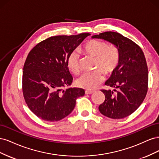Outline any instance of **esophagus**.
<instances>
[{
    "label": "esophagus",
    "mask_w": 159,
    "mask_h": 159,
    "mask_svg": "<svg viewBox=\"0 0 159 159\" xmlns=\"http://www.w3.org/2000/svg\"><path fill=\"white\" fill-rule=\"evenodd\" d=\"M94 93L93 91H90V90H86L85 91V94H92Z\"/></svg>",
    "instance_id": "1"
}]
</instances>
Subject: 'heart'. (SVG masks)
Listing matches in <instances>:
<instances>
[{"mask_svg":"<svg viewBox=\"0 0 159 159\" xmlns=\"http://www.w3.org/2000/svg\"><path fill=\"white\" fill-rule=\"evenodd\" d=\"M84 54L95 57L94 69L91 73H85L76 80L75 84L88 90L95 89L103 80V74H111L117 69L121 60V54L115 44H107L102 40L91 39L81 49ZM67 66L74 74L80 72V58L78 52H72L67 60Z\"/></svg>","mask_w":159,"mask_h":159,"instance_id":"heart-1","label":"heart"}]
</instances>
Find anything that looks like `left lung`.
<instances>
[{"instance_id": "left-lung-1", "label": "left lung", "mask_w": 159, "mask_h": 159, "mask_svg": "<svg viewBox=\"0 0 159 159\" xmlns=\"http://www.w3.org/2000/svg\"><path fill=\"white\" fill-rule=\"evenodd\" d=\"M92 38H101L116 45L121 54L120 63L105 85L114 91L102 89L104 102L100 113L111 119H123L135 111L145 99L148 91V68L145 55L136 43L121 34L105 32Z\"/></svg>"}]
</instances>
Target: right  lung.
Wrapping results in <instances>:
<instances>
[{
	"label": "right lung",
	"mask_w": 159,
	"mask_h": 159,
	"mask_svg": "<svg viewBox=\"0 0 159 159\" xmlns=\"http://www.w3.org/2000/svg\"><path fill=\"white\" fill-rule=\"evenodd\" d=\"M89 33L52 36L33 48L25 61L22 93L32 112L44 121H60L71 113L81 88H69L73 78L67 66L68 56Z\"/></svg>",
	"instance_id": "add662e5"
}]
</instances>
